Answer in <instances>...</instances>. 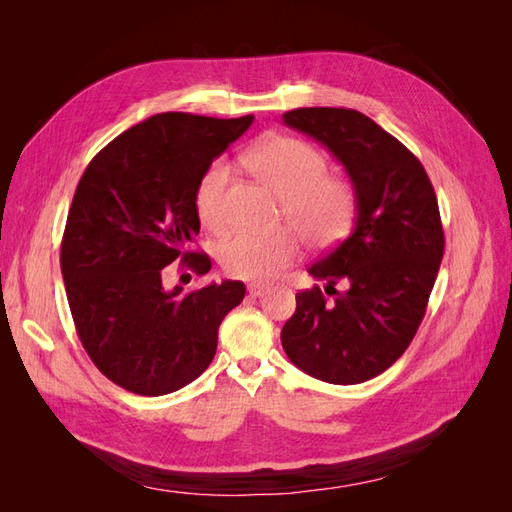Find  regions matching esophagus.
Returning a JSON list of instances; mask_svg holds the SVG:
<instances>
[{
    "instance_id": "esophagus-1",
    "label": "esophagus",
    "mask_w": 512,
    "mask_h": 512,
    "mask_svg": "<svg viewBox=\"0 0 512 512\" xmlns=\"http://www.w3.org/2000/svg\"><path fill=\"white\" fill-rule=\"evenodd\" d=\"M269 290V286L267 284H262V282H252L250 286H247V292H250V297H262V294H265Z\"/></svg>"
}]
</instances>
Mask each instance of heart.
Here are the masks:
<instances>
[{
  "mask_svg": "<svg viewBox=\"0 0 512 512\" xmlns=\"http://www.w3.org/2000/svg\"><path fill=\"white\" fill-rule=\"evenodd\" d=\"M250 173L282 200L284 218L314 247H327L346 235L356 209V194L344 179L329 177V160L320 149L299 138L275 136L245 156ZM230 166L215 160L196 188V213L205 228L228 226L226 192ZM301 252L299 237L284 228L271 235L239 232L226 239L218 258L228 275L241 280H273Z\"/></svg>",
  "mask_w": 512,
  "mask_h": 512,
  "instance_id": "obj_1",
  "label": "heart"
}]
</instances>
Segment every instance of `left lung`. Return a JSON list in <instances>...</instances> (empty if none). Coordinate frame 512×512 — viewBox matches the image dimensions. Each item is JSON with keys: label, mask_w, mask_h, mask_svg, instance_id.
<instances>
[{"label": "left lung", "mask_w": 512, "mask_h": 512, "mask_svg": "<svg viewBox=\"0 0 512 512\" xmlns=\"http://www.w3.org/2000/svg\"><path fill=\"white\" fill-rule=\"evenodd\" d=\"M284 123L344 164L356 194L350 237L307 273L327 280L297 294L282 346L292 365L331 384H359L410 346L444 254L438 198L423 164L376 121L352 108H294ZM342 281L347 290L337 293Z\"/></svg>", "instance_id": "1"}]
</instances>
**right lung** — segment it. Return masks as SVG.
Listing matches in <instances>:
<instances>
[{
  "label": "right lung",
  "mask_w": 512,
  "mask_h": 512,
  "mask_svg": "<svg viewBox=\"0 0 512 512\" xmlns=\"http://www.w3.org/2000/svg\"><path fill=\"white\" fill-rule=\"evenodd\" d=\"M252 121L153 115L108 143L76 185L61 275L83 348L121 389L158 397L196 380L245 297L235 280L166 290L162 269L177 258L196 275L211 269L207 254L188 250L200 230L196 188Z\"/></svg>",
  "instance_id": "1"
}]
</instances>
